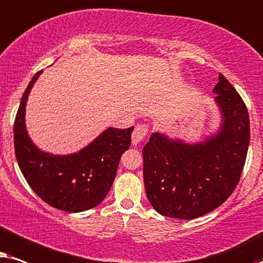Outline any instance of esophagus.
<instances>
[{
    "label": "esophagus",
    "mask_w": 263,
    "mask_h": 263,
    "mask_svg": "<svg viewBox=\"0 0 263 263\" xmlns=\"http://www.w3.org/2000/svg\"><path fill=\"white\" fill-rule=\"evenodd\" d=\"M146 134H148V126L145 124L136 126L134 134H132V144L137 145L139 142H142L144 139Z\"/></svg>",
    "instance_id": "obj_1"
}]
</instances>
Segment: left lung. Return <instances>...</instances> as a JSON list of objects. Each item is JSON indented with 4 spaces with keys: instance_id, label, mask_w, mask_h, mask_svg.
I'll return each mask as SVG.
<instances>
[{
    "instance_id": "left-lung-1",
    "label": "left lung",
    "mask_w": 263,
    "mask_h": 263,
    "mask_svg": "<svg viewBox=\"0 0 263 263\" xmlns=\"http://www.w3.org/2000/svg\"><path fill=\"white\" fill-rule=\"evenodd\" d=\"M213 93L220 126L199 142L153 132L143 148V177L150 204L161 215L191 220L230 197L246 163L250 142L248 109L221 73Z\"/></svg>"
}]
</instances>
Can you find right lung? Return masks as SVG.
<instances>
[{
	"label": "right lung",
	"instance_id": "1",
	"mask_svg": "<svg viewBox=\"0 0 263 263\" xmlns=\"http://www.w3.org/2000/svg\"><path fill=\"white\" fill-rule=\"evenodd\" d=\"M42 72L27 85L14 122L17 164L31 189L51 207L68 213L87 211L109 192L120 157L131 145L134 127H108L79 152L67 155L43 152L30 138L25 122L27 100Z\"/></svg>",
	"mask_w": 263,
	"mask_h": 263
}]
</instances>
